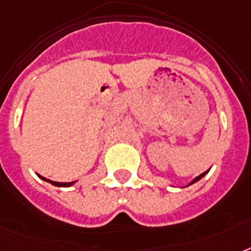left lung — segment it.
I'll list each match as a JSON object with an SVG mask.
<instances>
[{
    "label": "left lung",
    "instance_id": "left-lung-1",
    "mask_svg": "<svg viewBox=\"0 0 251 251\" xmlns=\"http://www.w3.org/2000/svg\"><path fill=\"white\" fill-rule=\"evenodd\" d=\"M207 172H208V171H207ZM207 172H204V173H202V175H199V176H198V177H195V178H194V179H193V181H191V182H190V183H187L186 186H190V185H193V183H195V182H197V181H199V179L202 178V177H204V175H206Z\"/></svg>",
    "mask_w": 251,
    "mask_h": 251
}]
</instances>
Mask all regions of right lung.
Returning <instances> with one entry per match:
<instances>
[{
  "label": "right lung",
  "mask_w": 251,
  "mask_h": 251,
  "mask_svg": "<svg viewBox=\"0 0 251 251\" xmlns=\"http://www.w3.org/2000/svg\"><path fill=\"white\" fill-rule=\"evenodd\" d=\"M37 176H39V177H40L41 179H44V181H47V182H49V183H52V185H54V186L69 187V186H72L73 183H74V181H73V182H57V181H52V179L45 178V177H43V176H40V175H37Z\"/></svg>",
  "instance_id": "1"
}]
</instances>
